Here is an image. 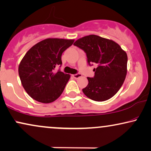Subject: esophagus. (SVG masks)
I'll list each match as a JSON object with an SVG mask.
<instances>
[{"mask_svg": "<svg viewBox=\"0 0 151 151\" xmlns=\"http://www.w3.org/2000/svg\"><path fill=\"white\" fill-rule=\"evenodd\" d=\"M81 77H82V75L81 74H74V75H73V77L76 79H79V78Z\"/></svg>", "mask_w": 151, "mask_h": 151, "instance_id": "1", "label": "esophagus"}]
</instances>
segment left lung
Segmentation results:
<instances>
[{"label": "left lung", "mask_w": 151, "mask_h": 151, "mask_svg": "<svg viewBox=\"0 0 151 151\" xmlns=\"http://www.w3.org/2000/svg\"><path fill=\"white\" fill-rule=\"evenodd\" d=\"M74 45L86 53L88 63H96L93 78L82 89L88 98L97 102L107 100L119 91L127 74V53L118 44L98 35L78 39Z\"/></svg>", "instance_id": "left-lung-1"}]
</instances>
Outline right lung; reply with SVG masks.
<instances>
[{
    "instance_id": "obj_1",
    "label": "right lung",
    "mask_w": 151,
    "mask_h": 151,
    "mask_svg": "<svg viewBox=\"0 0 151 151\" xmlns=\"http://www.w3.org/2000/svg\"><path fill=\"white\" fill-rule=\"evenodd\" d=\"M74 40L47 38L32 47L21 60L19 75L26 93L37 102H53L57 100L69 81L70 75L54 72L62 64L63 51Z\"/></svg>"
}]
</instances>
